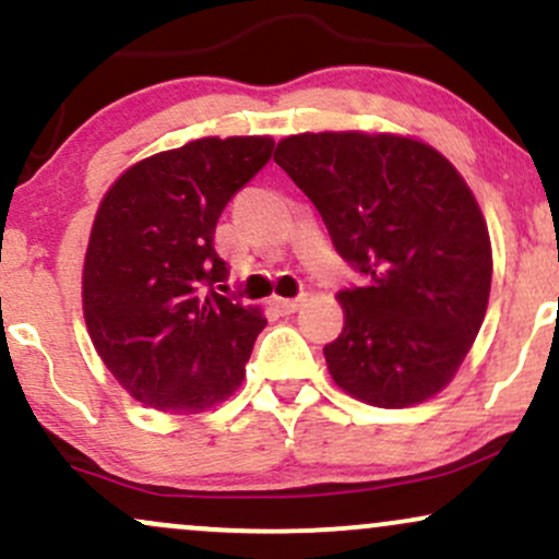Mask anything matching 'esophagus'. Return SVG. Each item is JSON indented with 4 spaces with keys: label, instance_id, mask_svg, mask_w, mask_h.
<instances>
[{
    "label": "esophagus",
    "instance_id": "esophagus-1",
    "mask_svg": "<svg viewBox=\"0 0 559 559\" xmlns=\"http://www.w3.org/2000/svg\"><path fill=\"white\" fill-rule=\"evenodd\" d=\"M301 301H305V297H297V299H273V307L281 312V316H292V312L299 310Z\"/></svg>",
    "mask_w": 559,
    "mask_h": 559
}]
</instances>
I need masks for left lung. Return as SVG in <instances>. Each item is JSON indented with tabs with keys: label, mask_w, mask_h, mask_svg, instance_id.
Instances as JSON below:
<instances>
[{
	"label": "left lung",
	"mask_w": 559,
	"mask_h": 559,
	"mask_svg": "<svg viewBox=\"0 0 559 559\" xmlns=\"http://www.w3.org/2000/svg\"><path fill=\"white\" fill-rule=\"evenodd\" d=\"M275 163L316 204L333 247L365 275L342 288L333 381L376 407H409L457 373L484 323L491 241L454 165L394 133H299Z\"/></svg>",
	"instance_id": "8db88e82"
}]
</instances>
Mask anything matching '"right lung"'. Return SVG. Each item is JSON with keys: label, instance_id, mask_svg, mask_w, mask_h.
Segmentation results:
<instances>
[{"label": "right lung", "instance_id": "obj_1", "mask_svg": "<svg viewBox=\"0 0 559 559\" xmlns=\"http://www.w3.org/2000/svg\"><path fill=\"white\" fill-rule=\"evenodd\" d=\"M271 136L197 139L128 168L96 210L83 262V318L133 400L202 413L228 400L267 320L217 288L215 226L273 155Z\"/></svg>", "mask_w": 559, "mask_h": 559}]
</instances>
